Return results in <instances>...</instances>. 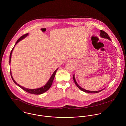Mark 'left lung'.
<instances>
[{"mask_svg":"<svg viewBox=\"0 0 126 126\" xmlns=\"http://www.w3.org/2000/svg\"><path fill=\"white\" fill-rule=\"evenodd\" d=\"M100 35L101 37H103V38H107V39H108L111 40L110 38L109 37V36H108V34H107L106 32H105L103 31H101V30H100ZM73 80H74V81L75 84L78 87V88L79 89H80L81 90H82V91L85 92H86V93H99V92H100V91H102V90H103V89H102V90H99V91H88V90H85V89L82 88L81 87H80V86L78 85V84L77 83V82H76V80H75V77H74V74L73 76Z\"/></svg>","mask_w":126,"mask_h":126,"instance_id":"1","label":"left lung"}]
</instances>
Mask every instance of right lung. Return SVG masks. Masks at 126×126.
<instances>
[{"label": "right lung", "instance_id": "obj_1", "mask_svg": "<svg viewBox=\"0 0 126 126\" xmlns=\"http://www.w3.org/2000/svg\"><path fill=\"white\" fill-rule=\"evenodd\" d=\"M28 35V33H27V34H24L23 35H22L21 37H20L18 40L17 41L16 44L15 45H16L20 41H21L22 39H24L25 37H26L27 35ZM14 48H13L12 51H11V53H10V59H9V63H10V62H11V55H12V51H13V50ZM58 68H57L55 71L53 73V74H52V75L51 76V78H50L49 80L48 81V82L47 83V84L43 87H41V88H38V89H27V88H24L21 86H20V85L19 84H17V82L14 80L13 77H12V73H11V72L10 71V74H11V78L13 80V81H14V82L17 84L18 86H19L21 88H22L23 90H24V91H26L27 92L29 93H30V94H43L44 93H45V92H46L47 91H48L50 88L51 87L52 84V83H53V81L54 80V77H55V76L56 75V72L57 71Z\"/></svg>", "mask_w": 126, "mask_h": 126}]
</instances>
